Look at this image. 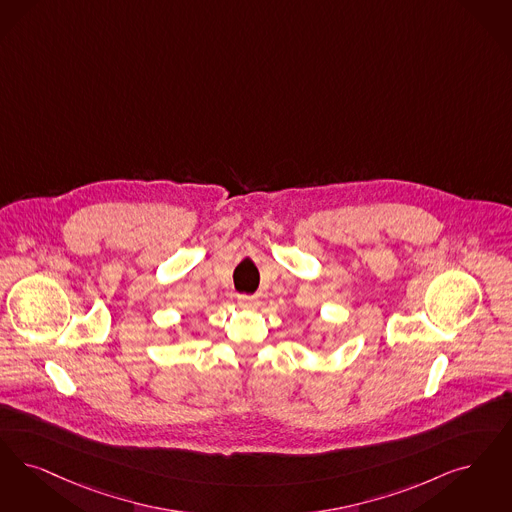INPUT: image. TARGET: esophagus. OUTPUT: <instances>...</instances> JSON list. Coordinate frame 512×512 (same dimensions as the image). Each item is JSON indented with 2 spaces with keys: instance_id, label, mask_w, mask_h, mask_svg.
Listing matches in <instances>:
<instances>
[{
  "instance_id": "esophagus-1",
  "label": "esophagus",
  "mask_w": 512,
  "mask_h": 512,
  "mask_svg": "<svg viewBox=\"0 0 512 512\" xmlns=\"http://www.w3.org/2000/svg\"><path fill=\"white\" fill-rule=\"evenodd\" d=\"M238 305L242 308H247V310H251V308L259 307V301H257V297H251V295H240V297H238Z\"/></svg>"
}]
</instances>
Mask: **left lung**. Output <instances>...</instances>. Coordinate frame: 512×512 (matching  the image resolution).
<instances>
[{"mask_svg": "<svg viewBox=\"0 0 512 512\" xmlns=\"http://www.w3.org/2000/svg\"><path fill=\"white\" fill-rule=\"evenodd\" d=\"M324 339H326V335H324Z\"/></svg>", "mask_w": 512, "mask_h": 512, "instance_id": "8db88e82", "label": "left lung"}]
</instances>
